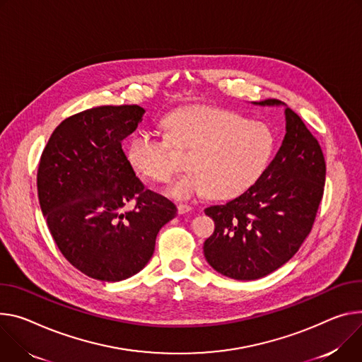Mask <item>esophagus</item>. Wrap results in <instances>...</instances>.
<instances>
[{"mask_svg":"<svg viewBox=\"0 0 362 362\" xmlns=\"http://www.w3.org/2000/svg\"><path fill=\"white\" fill-rule=\"evenodd\" d=\"M177 209H179V214H187L192 211V206L187 204H179Z\"/></svg>","mask_w":362,"mask_h":362,"instance_id":"obj_1","label":"esophagus"}]
</instances>
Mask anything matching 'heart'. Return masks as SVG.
<instances>
[{"instance_id": "obj_1", "label": "heart", "mask_w": 362, "mask_h": 362, "mask_svg": "<svg viewBox=\"0 0 362 362\" xmlns=\"http://www.w3.org/2000/svg\"><path fill=\"white\" fill-rule=\"evenodd\" d=\"M168 139L144 128L129 139L127 160L136 172L154 182H168L175 173L173 147L190 151L192 169L168 192L176 199L211 193L233 198L247 190L266 170L274 151L273 129L261 121L215 108L187 107L164 119Z\"/></svg>"}]
</instances>
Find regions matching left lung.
Segmentation results:
<instances>
[{"label": "left lung", "instance_id": "1", "mask_svg": "<svg viewBox=\"0 0 362 362\" xmlns=\"http://www.w3.org/2000/svg\"><path fill=\"white\" fill-rule=\"evenodd\" d=\"M277 104L273 98L259 103ZM325 176L317 139L286 108V136L266 170L238 198L205 209L215 221L204 244L209 264L237 280H257L286 264L312 231Z\"/></svg>", "mask_w": 362, "mask_h": 362}]
</instances>
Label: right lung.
<instances>
[{"instance_id":"right-lung-1","label":"right lung","mask_w":362,"mask_h":362,"mask_svg":"<svg viewBox=\"0 0 362 362\" xmlns=\"http://www.w3.org/2000/svg\"><path fill=\"white\" fill-rule=\"evenodd\" d=\"M144 110L105 105L62 121L39 163L37 193L50 234L88 277L119 281L144 269L176 205L144 186L121 141Z\"/></svg>"}]
</instances>
